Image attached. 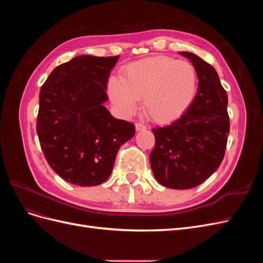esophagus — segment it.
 I'll list each match as a JSON object with an SVG mask.
<instances>
[{"label": "esophagus", "mask_w": 263, "mask_h": 263, "mask_svg": "<svg viewBox=\"0 0 263 263\" xmlns=\"http://www.w3.org/2000/svg\"><path fill=\"white\" fill-rule=\"evenodd\" d=\"M135 127H136V130H137V132H140V130H146V129H147L146 125H144L142 123H136V125H135Z\"/></svg>", "instance_id": "34e87169"}]
</instances>
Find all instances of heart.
<instances>
[{"label": "heart", "mask_w": 263, "mask_h": 263, "mask_svg": "<svg viewBox=\"0 0 263 263\" xmlns=\"http://www.w3.org/2000/svg\"><path fill=\"white\" fill-rule=\"evenodd\" d=\"M197 89L192 63L159 55L135 61L123 70L122 79L110 78L108 93L117 108L130 115L142 98L148 117L157 123H170L186 112Z\"/></svg>", "instance_id": "1"}]
</instances>
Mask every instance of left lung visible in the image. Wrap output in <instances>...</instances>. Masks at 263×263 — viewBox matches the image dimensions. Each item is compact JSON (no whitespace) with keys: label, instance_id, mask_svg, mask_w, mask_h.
Listing matches in <instances>:
<instances>
[{"label":"left lung","instance_id":"1","mask_svg":"<svg viewBox=\"0 0 263 263\" xmlns=\"http://www.w3.org/2000/svg\"><path fill=\"white\" fill-rule=\"evenodd\" d=\"M195 68L198 89L194 101L178 121L153 128L156 144L150 164L161 185L193 189L218 169L225 156L229 134L227 93L210 63L181 51Z\"/></svg>","mask_w":263,"mask_h":263}]
</instances>
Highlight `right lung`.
Instances as JSON below:
<instances>
[{"instance_id":"add662e5","label":"right lung","mask_w":263,"mask_h":263,"mask_svg":"<svg viewBox=\"0 0 263 263\" xmlns=\"http://www.w3.org/2000/svg\"><path fill=\"white\" fill-rule=\"evenodd\" d=\"M119 55H78L54 68L39 92L36 130L50 168L65 181L94 186L112 173L117 151L135 125L103 105Z\"/></svg>"}]
</instances>
